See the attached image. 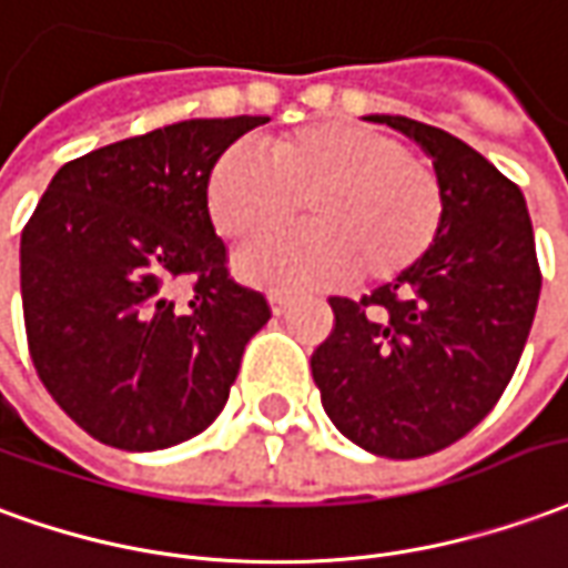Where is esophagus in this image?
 I'll list each match as a JSON object with an SVG mask.
<instances>
[{
	"instance_id": "obj_1",
	"label": "esophagus",
	"mask_w": 568,
	"mask_h": 568,
	"mask_svg": "<svg viewBox=\"0 0 568 568\" xmlns=\"http://www.w3.org/2000/svg\"><path fill=\"white\" fill-rule=\"evenodd\" d=\"M291 303H293L291 293H281V291L268 293V305H272V312H275V315H284V312L291 308Z\"/></svg>"
}]
</instances>
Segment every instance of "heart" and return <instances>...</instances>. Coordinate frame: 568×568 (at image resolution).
Instances as JSON below:
<instances>
[{
    "mask_svg": "<svg viewBox=\"0 0 568 568\" xmlns=\"http://www.w3.org/2000/svg\"><path fill=\"white\" fill-rule=\"evenodd\" d=\"M213 229L253 241L287 226L303 201L308 226L239 253V272L281 291L339 287L361 272L392 281L432 251L444 192L425 162L367 124L317 122L275 136L268 155L247 140L216 155L204 183Z\"/></svg>",
    "mask_w": 568,
    "mask_h": 568,
    "instance_id": "obj_1",
    "label": "heart"
}]
</instances>
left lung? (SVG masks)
Instances as JSON below:
<instances>
[{"instance_id": "obj_1", "label": "left lung", "mask_w": 568, "mask_h": 568, "mask_svg": "<svg viewBox=\"0 0 568 568\" xmlns=\"http://www.w3.org/2000/svg\"><path fill=\"white\" fill-rule=\"evenodd\" d=\"M416 140L444 192L432 251L361 303L333 296L312 355L329 422L385 458L432 456L484 422L529 339L541 272L523 192L468 143L404 115H367Z\"/></svg>"}]
</instances>
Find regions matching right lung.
Segmentation results:
<instances>
[{"instance_id": "1", "label": "right lung", "mask_w": 568, "mask_h": 568, "mask_svg": "<svg viewBox=\"0 0 568 568\" xmlns=\"http://www.w3.org/2000/svg\"><path fill=\"white\" fill-rule=\"evenodd\" d=\"M265 115L189 119L60 168L20 235V300L36 373L100 444H183L226 406L244 345L272 317L235 284L204 183ZM180 280L193 284L176 306Z\"/></svg>"}]
</instances>
